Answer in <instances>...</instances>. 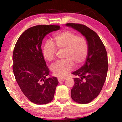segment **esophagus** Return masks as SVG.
<instances>
[{"label":"esophagus","mask_w":122,"mask_h":122,"mask_svg":"<svg viewBox=\"0 0 122 122\" xmlns=\"http://www.w3.org/2000/svg\"><path fill=\"white\" fill-rule=\"evenodd\" d=\"M66 79V77H58L57 78V80H58V81L60 82H61V81H65V80Z\"/></svg>","instance_id":"1"}]
</instances>
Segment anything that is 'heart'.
Returning <instances> with one entry per match:
<instances>
[{"label":"heart","instance_id":"heart-1","mask_svg":"<svg viewBox=\"0 0 122 122\" xmlns=\"http://www.w3.org/2000/svg\"><path fill=\"white\" fill-rule=\"evenodd\" d=\"M53 41L55 45L51 41H47L44 45L42 50L44 58L49 62L53 61L57 48L59 50L65 49L63 57L66 59L51 66V71L55 76L63 77L73 69L74 63L76 66H80L86 59L88 45L82 37L66 30L54 35Z\"/></svg>","mask_w":122,"mask_h":122}]
</instances>
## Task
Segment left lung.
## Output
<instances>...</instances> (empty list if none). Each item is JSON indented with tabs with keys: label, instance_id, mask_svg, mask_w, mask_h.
I'll return each instance as SVG.
<instances>
[{
	"label": "left lung",
	"instance_id": "1",
	"mask_svg": "<svg viewBox=\"0 0 122 122\" xmlns=\"http://www.w3.org/2000/svg\"><path fill=\"white\" fill-rule=\"evenodd\" d=\"M85 37L88 45V54L84 65L72 73L80 78H74L75 84L71 97L75 102L87 104L97 97L106 81L108 70V55L104 44L94 30L82 24L68 23Z\"/></svg>",
	"mask_w": 122,
	"mask_h": 122
}]
</instances>
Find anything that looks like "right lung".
<instances>
[{
	"instance_id": "1",
	"label": "right lung",
	"mask_w": 122,
	"mask_h": 122,
	"mask_svg": "<svg viewBox=\"0 0 122 122\" xmlns=\"http://www.w3.org/2000/svg\"><path fill=\"white\" fill-rule=\"evenodd\" d=\"M60 30L58 25H38L27 29L18 39L13 53V71L22 92L36 104L51 102L59 83L49 77V70L42 54L41 45L45 36Z\"/></svg>"
}]
</instances>
